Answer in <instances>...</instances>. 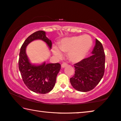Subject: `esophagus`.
Wrapping results in <instances>:
<instances>
[{
	"label": "esophagus",
	"mask_w": 121,
	"mask_h": 121,
	"mask_svg": "<svg viewBox=\"0 0 121 121\" xmlns=\"http://www.w3.org/2000/svg\"><path fill=\"white\" fill-rule=\"evenodd\" d=\"M66 66H67V64L65 62H64L62 65H61V67L62 68H65V67H66Z\"/></svg>",
	"instance_id": "obj_1"
}]
</instances>
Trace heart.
Listing matches in <instances>:
<instances>
[{"label": "heart", "instance_id": "obj_1", "mask_svg": "<svg viewBox=\"0 0 121 121\" xmlns=\"http://www.w3.org/2000/svg\"><path fill=\"white\" fill-rule=\"evenodd\" d=\"M92 43L89 36H74L63 39L59 47L63 52H68L67 56L71 62L77 63L85 58L91 49ZM53 52L57 57L62 56V54L56 47L53 48Z\"/></svg>", "mask_w": 121, "mask_h": 121}]
</instances>
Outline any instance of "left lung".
<instances>
[{
	"mask_svg": "<svg viewBox=\"0 0 121 121\" xmlns=\"http://www.w3.org/2000/svg\"><path fill=\"white\" fill-rule=\"evenodd\" d=\"M92 55L74 65V75L70 82L77 91L88 92L93 90L100 82L104 74L105 55L103 47L96 39Z\"/></svg>",
	"mask_w": 121,
	"mask_h": 121,
	"instance_id": "1",
	"label": "left lung"
}]
</instances>
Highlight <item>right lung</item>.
<instances>
[{
  "label": "right lung",
  "instance_id": "1",
  "mask_svg": "<svg viewBox=\"0 0 121 121\" xmlns=\"http://www.w3.org/2000/svg\"><path fill=\"white\" fill-rule=\"evenodd\" d=\"M35 39H41L46 42L50 48L52 41L46 36L42 30L32 34L25 40L21 48L18 60V67L22 78L27 87L35 93L46 94L54 87L56 79L61 69L59 63L34 65L30 63L26 54V47L29 43Z\"/></svg>",
  "mask_w": 121,
  "mask_h": 121
}]
</instances>
